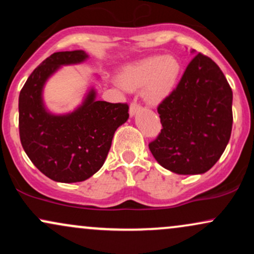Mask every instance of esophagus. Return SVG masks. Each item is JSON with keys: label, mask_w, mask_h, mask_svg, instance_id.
<instances>
[{"label": "esophagus", "mask_w": 254, "mask_h": 254, "mask_svg": "<svg viewBox=\"0 0 254 254\" xmlns=\"http://www.w3.org/2000/svg\"><path fill=\"white\" fill-rule=\"evenodd\" d=\"M139 110H141V105H139L138 103H137L136 100H133L132 103L130 104V110H129L130 116H133V115H135L136 112H138Z\"/></svg>", "instance_id": "obj_1"}]
</instances>
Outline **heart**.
<instances>
[{
	"mask_svg": "<svg viewBox=\"0 0 254 254\" xmlns=\"http://www.w3.org/2000/svg\"><path fill=\"white\" fill-rule=\"evenodd\" d=\"M180 72V64L172 56L145 58L127 66L121 76L124 88L135 90L144 87V98L149 103H159L173 89Z\"/></svg>",
	"mask_w": 254,
	"mask_h": 254,
	"instance_id": "obj_1",
	"label": "heart"
}]
</instances>
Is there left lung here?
Returning <instances> with one entry per match:
<instances>
[{"label":"left lung","instance_id":"1","mask_svg":"<svg viewBox=\"0 0 254 254\" xmlns=\"http://www.w3.org/2000/svg\"><path fill=\"white\" fill-rule=\"evenodd\" d=\"M233 92L220 66L197 54L178 86L157 106L161 132L149 149L162 167L177 174L205 173L228 144Z\"/></svg>","mask_w":254,"mask_h":254}]
</instances>
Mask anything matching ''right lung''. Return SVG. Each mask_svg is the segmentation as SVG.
<instances>
[{"mask_svg":"<svg viewBox=\"0 0 254 254\" xmlns=\"http://www.w3.org/2000/svg\"><path fill=\"white\" fill-rule=\"evenodd\" d=\"M82 50L55 52L34 69L19 95V133L33 165L55 182L77 183L100 170L116 130L129 118L127 103L95 100L92 89L74 112L55 116L45 110L46 80L66 64L83 62Z\"/></svg>","mask_w":254,"mask_h":254,"instance_id":"right-lung-1","label":"right lung"}]
</instances>
